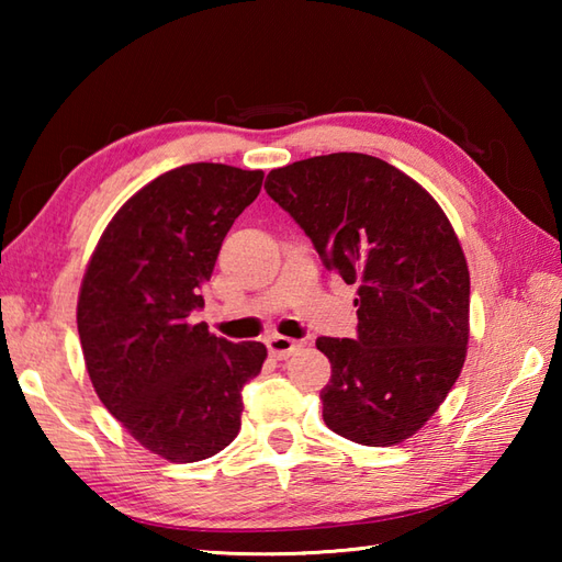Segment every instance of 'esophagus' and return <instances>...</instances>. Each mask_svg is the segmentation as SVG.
I'll return each mask as SVG.
<instances>
[{
	"instance_id": "34e87169",
	"label": "esophagus",
	"mask_w": 562,
	"mask_h": 562,
	"mask_svg": "<svg viewBox=\"0 0 562 562\" xmlns=\"http://www.w3.org/2000/svg\"><path fill=\"white\" fill-rule=\"evenodd\" d=\"M302 348L300 340H292L288 336H272L268 338V350L272 357H278V360H284V357H290L292 352H296Z\"/></svg>"
}]
</instances>
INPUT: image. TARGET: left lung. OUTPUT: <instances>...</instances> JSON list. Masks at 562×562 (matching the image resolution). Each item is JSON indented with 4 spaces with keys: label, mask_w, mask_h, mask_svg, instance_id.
Here are the masks:
<instances>
[{
    "label": "left lung",
    "mask_w": 562,
    "mask_h": 562,
    "mask_svg": "<svg viewBox=\"0 0 562 562\" xmlns=\"http://www.w3.org/2000/svg\"><path fill=\"white\" fill-rule=\"evenodd\" d=\"M268 195L357 284V338H318L333 432L367 447L413 437L459 379L469 345V266L447 214L396 166L338 151L268 173Z\"/></svg>",
    "instance_id": "obj_1"
}]
</instances>
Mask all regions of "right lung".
I'll return each mask as SVG.
<instances>
[{
	"label": "right lung",
	"mask_w": 562,
	"mask_h": 562,
	"mask_svg": "<svg viewBox=\"0 0 562 562\" xmlns=\"http://www.w3.org/2000/svg\"><path fill=\"white\" fill-rule=\"evenodd\" d=\"M262 171L186 164L154 178L105 226L83 272L77 328L101 403L142 447L193 463L229 447L262 342L193 324L226 232L260 193Z\"/></svg>",
	"instance_id": "add662e5"
}]
</instances>
